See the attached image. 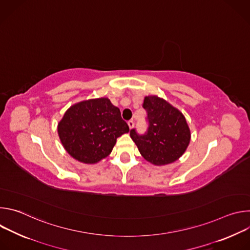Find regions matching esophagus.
Listing matches in <instances>:
<instances>
[{"mask_svg": "<svg viewBox=\"0 0 250 250\" xmlns=\"http://www.w3.org/2000/svg\"><path fill=\"white\" fill-rule=\"evenodd\" d=\"M127 125H128L129 129H132V128H133V126H134V123H133L132 121H129V122L127 123Z\"/></svg>", "mask_w": 250, "mask_h": 250, "instance_id": "esophagus-1", "label": "esophagus"}]
</instances>
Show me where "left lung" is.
Segmentation results:
<instances>
[{"label": "left lung", "instance_id": "8db88e82", "mask_svg": "<svg viewBox=\"0 0 250 250\" xmlns=\"http://www.w3.org/2000/svg\"><path fill=\"white\" fill-rule=\"evenodd\" d=\"M144 108L147 112V132L139 135L135 129L130 130L141 156L155 166L175 162L184 154L191 140L184 115L155 95L145 98Z\"/></svg>", "mask_w": 250, "mask_h": 250}]
</instances>
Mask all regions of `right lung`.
Segmentation results:
<instances>
[{
  "label": "right lung",
  "mask_w": 250,
  "mask_h": 250,
  "mask_svg": "<svg viewBox=\"0 0 250 250\" xmlns=\"http://www.w3.org/2000/svg\"><path fill=\"white\" fill-rule=\"evenodd\" d=\"M57 131L71 157L96 164L110 155L117 138L129 128L110 99L97 98L71 105L58 123Z\"/></svg>",
  "instance_id": "1"
}]
</instances>
